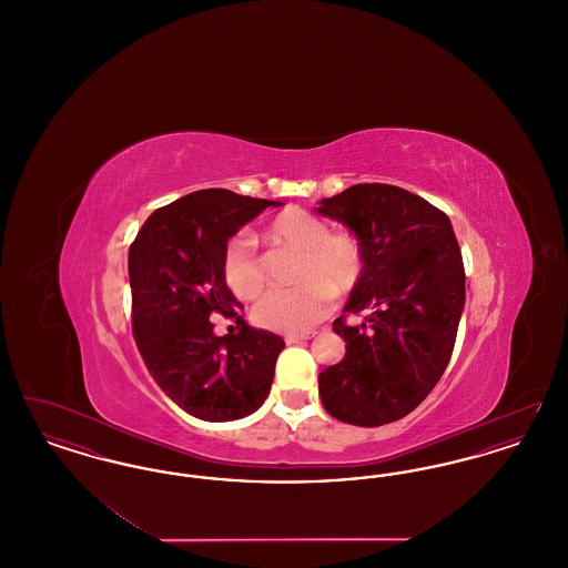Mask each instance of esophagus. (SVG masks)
I'll list each match as a JSON object with an SVG mask.
<instances>
[{
	"instance_id": "34e87169",
	"label": "esophagus",
	"mask_w": 568,
	"mask_h": 568,
	"mask_svg": "<svg viewBox=\"0 0 568 568\" xmlns=\"http://www.w3.org/2000/svg\"><path fill=\"white\" fill-rule=\"evenodd\" d=\"M308 338H313L311 332H308V334H287V336H285V343H287V345H296V343L308 341Z\"/></svg>"
}]
</instances>
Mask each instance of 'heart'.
Listing matches in <instances>:
<instances>
[{
    "label": "heart",
    "mask_w": 568,
    "mask_h": 568,
    "mask_svg": "<svg viewBox=\"0 0 568 568\" xmlns=\"http://www.w3.org/2000/svg\"><path fill=\"white\" fill-rule=\"evenodd\" d=\"M264 236L272 244L300 251L296 287L274 290L253 308L255 324L264 329L285 334L311 329L332 311L334 294H349L364 274L362 243L347 232H327L320 216L302 209L278 213L264 227ZM223 278L241 300L262 294L266 276L251 236L236 234L225 244Z\"/></svg>",
    "instance_id": "1"
}]
</instances>
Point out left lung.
<instances>
[{
	"label": "left lung",
	"instance_id": "1",
	"mask_svg": "<svg viewBox=\"0 0 568 568\" xmlns=\"http://www.w3.org/2000/svg\"><path fill=\"white\" fill-rule=\"evenodd\" d=\"M362 243L364 274L334 332L345 357L320 375L325 410L353 426L403 419L443 377L464 311V264L449 216L410 191L362 183L317 209Z\"/></svg>",
	"mask_w": 568,
	"mask_h": 568
}]
</instances>
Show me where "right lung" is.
I'll return each mask as SVG.
<instances>
[{"label": "right lung", "instance_id": "right-lung-1", "mask_svg": "<svg viewBox=\"0 0 568 568\" xmlns=\"http://www.w3.org/2000/svg\"><path fill=\"white\" fill-rule=\"evenodd\" d=\"M281 202L227 190L193 191L158 209L130 246L132 329L151 377L185 413L232 422L268 398L274 364L285 343L244 324L243 304L223 278L227 241ZM223 314L237 332L216 337Z\"/></svg>", "mask_w": 568, "mask_h": 568}]
</instances>
